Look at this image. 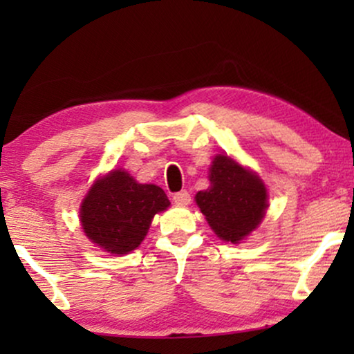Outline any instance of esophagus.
<instances>
[{"instance_id": "1", "label": "esophagus", "mask_w": 354, "mask_h": 354, "mask_svg": "<svg viewBox=\"0 0 354 354\" xmlns=\"http://www.w3.org/2000/svg\"><path fill=\"white\" fill-rule=\"evenodd\" d=\"M172 200H174V203H176V205H178V206H187V205H190L192 196H190V193H188L187 190H182V192L176 193V195L172 196Z\"/></svg>"}]
</instances>
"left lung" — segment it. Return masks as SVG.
<instances>
[{
	"label": "left lung",
	"instance_id": "1",
	"mask_svg": "<svg viewBox=\"0 0 354 354\" xmlns=\"http://www.w3.org/2000/svg\"><path fill=\"white\" fill-rule=\"evenodd\" d=\"M207 190L195 201L219 239L240 243L261 224L268 209V190L258 174L224 154H217L209 167Z\"/></svg>",
	"mask_w": 354,
	"mask_h": 354
}]
</instances>
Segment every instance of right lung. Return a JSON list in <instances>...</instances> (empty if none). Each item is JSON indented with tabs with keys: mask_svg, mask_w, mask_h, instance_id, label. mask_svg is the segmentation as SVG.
I'll list each match as a JSON object with an SVG mask.
<instances>
[{
	"mask_svg": "<svg viewBox=\"0 0 354 354\" xmlns=\"http://www.w3.org/2000/svg\"><path fill=\"white\" fill-rule=\"evenodd\" d=\"M169 205L161 187L138 183L127 171L114 169L90 187L80 206V224L96 246L127 254L147 236L154 214Z\"/></svg>",
	"mask_w": 354,
	"mask_h": 354,
	"instance_id": "right-lung-1",
	"label": "right lung"
}]
</instances>
